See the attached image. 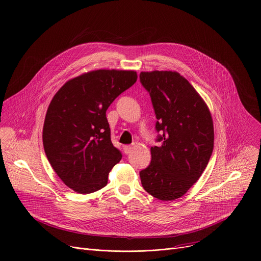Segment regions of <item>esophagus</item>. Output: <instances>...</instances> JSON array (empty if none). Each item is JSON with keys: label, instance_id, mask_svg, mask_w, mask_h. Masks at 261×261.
Instances as JSON below:
<instances>
[{"label": "esophagus", "instance_id": "esophagus-1", "mask_svg": "<svg viewBox=\"0 0 261 261\" xmlns=\"http://www.w3.org/2000/svg\"><path fill=\"white\" fill-rule=\"evenodd\" d=\"M132 150H133V146L132 145H125L124 146V151H125L126 154L130 153Z\"/></svg>", "mask_w": 261, "mask_h": 261}]
</instances>
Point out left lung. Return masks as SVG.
<instances>
[{
    "label": "left lung",
    "instance_id": "8db88e82",
    "mask_svg": "<svg viewBox=\"0 0 261 261\" xmlns=\"http://www.w3.org/2000/svg\"><path fill=\"white\" fill-rule=\"evenodd\" d=\"M163 132L151 161L140 171L143 189L161 201L176 200L198 181L213 151L214 127L210 110L191 83L174 70L141 71Z\"/></svg>",
    "mask_w": 261,
    "mask_h": 261
}]
</instances>
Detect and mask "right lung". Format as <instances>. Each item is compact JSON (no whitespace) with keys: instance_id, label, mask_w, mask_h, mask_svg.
<instances>
[{"instance_id":"1","label":"right lung","mask_w":261,"mask_h":261,"mask_svg":"<svg viewBox=\"0 0 261 261\" xmlns=\"http://www.w3.org/2000/svg\"><path fill=\"white\" fill-rule=\"evenodd\" d=\"M136 80L135 70H90L68 80L53 96L43 127L44 149L73 192L87 195L108 185L122 153L112 143L106 113Z\"/></svg>"}]
</instances>
